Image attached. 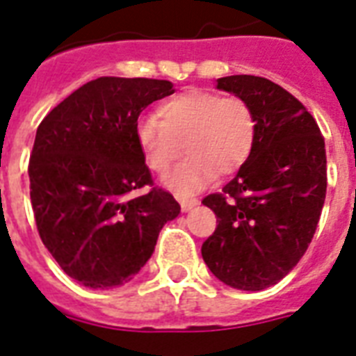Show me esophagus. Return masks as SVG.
<instances>
[{
  "label": "esophagus",
  "mask_w": 356,
  "mask_h": 356,
  "mask_svg": "<svg viewBox=\"0 0 356 356\" xmlns=\"http://www.w3.org/2000/svg\"><path fill=\"white\" fill-rule=\"evenodd\" d=\"M200 204V202L196 200V198H180V206H181V211L187 213L191 211L193 207H196Z\"/></svg>",
  "instance_id": "1"
}]
</instances>
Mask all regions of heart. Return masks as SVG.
Returning <instances> with one entry per match:
<instances>
[{
  "instance_id": "heart-1",
  "label": "heart",
  "mask_w": 356,
  "mask_h": 356,
  "mask_svg": "<svg viewBox=\"0 0 356 356\" xmlns=\"http://www.w3.org/2000/svg\"><path fill=\"white\" fill-rule=\"evenodd\" d=\"M158 115L139 119L136 139L156 175H165L186 147L189 158L163 178L165 187L176 195L200 191L217 172H237L252 154L255 115L243 99L187 90L167 99Z\"/></svg>"
}]
</instances>
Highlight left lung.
Instances as JSON below:
<instances>
[{"instance_id":"obj_1","label":"left lung","mask_w":356,"mask_h":356,"mask_svg":"<svg viewBox=\"0 0 356 356\" xmlns=\"http://www.w3.org/2000/svg\"><path fill=\"white\" fill-rule=\"evenodd\" d=\"M217 90L248 102L255 143L222 193L202 200L218 218L202 257L224 285L263 291L294 268L314 237L327 191L325 141L307 108L268 79L222 76Z\"/></svg>"}]
</instances>
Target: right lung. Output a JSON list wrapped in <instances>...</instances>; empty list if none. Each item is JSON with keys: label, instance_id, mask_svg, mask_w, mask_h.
Returning <instances> with one entry per match:
<instances>
[{"label": "right lung", "instance_id": "right-lung-1", "mask_svg": "<svg viewBox=\"0 0 356 356\" xmlns=\"http://www.w3.org/2000/svg\"><path fill=\"white\" fill-rule=\"evenodd\" d=\"M169 81L101 76L40 123L29 160L40 238L65 274L90 289L134 280L180 204L152 186L136 139L139 113L172 95Z\"/></svg>", "mask_w": 356, "mask_h": 356}]
</instances>
